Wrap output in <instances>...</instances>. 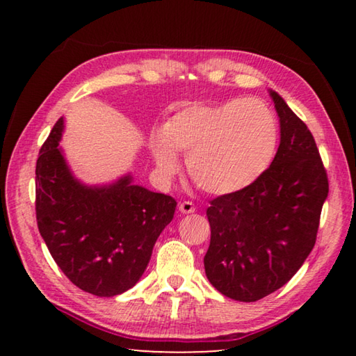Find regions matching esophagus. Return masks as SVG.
Returning <instances> with one entry per match:
<instances>
[{
	"label": "esophagus",
	"mask_w": 356,
	"mask_h": 356,
	"mask_svg": "<svg viewBox=\"0 0 356 356\" xmlns=\"http://www.w3.org/2000/svg\"><path fill=\"white\" fill-rule=\"evenodd\" d=\"M179 210H180V213H193L195 212V204L190 201H184L179 204Z\"/></svg>",
	"instance_id": "34e87169"
}]
</instances>
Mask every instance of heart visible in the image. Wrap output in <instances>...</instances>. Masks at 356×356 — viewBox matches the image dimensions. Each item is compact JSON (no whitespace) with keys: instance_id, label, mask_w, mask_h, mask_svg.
I'll return each instance as SVG.
<instances>
[{"instance_id":"b5f03b06","label":"heart","mask_w":356,"mask_h":356,"mask_svg":"<svg viewBox=\"0 0 356 356\" xmlns=\"http://www.w3.org/2000/svg\"><path fill=\"white\" fill-rule=\"evenodd\" d=\"M280 124L261 99H234L179 110L152 140L156 168L176 171L186 154L191 179L210 195H231L257 182L275 159Z\"/></svg>"}]
</instances>
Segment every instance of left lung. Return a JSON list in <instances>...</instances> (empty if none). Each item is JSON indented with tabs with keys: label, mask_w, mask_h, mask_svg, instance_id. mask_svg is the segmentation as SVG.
<instances>
[{
	"label": "left lung",
	"mask_w": 356,
	"mask_h": 356,
	"mask_svg": "<svg viewBox=\"0 0 356 356\" xmlns=\"http://www.w3.org/2000/svg\"><path fill=\"white\" fill-rule=\"evenodd\" d=\"M280 116L281 141L264 176L210 201L206 275L216 291L237 301H257L278 291L314 248L328 196V177L314 136L270 91Z\"/></svg>",
	"instance_id": "left-lung-1"
}]
</instances>
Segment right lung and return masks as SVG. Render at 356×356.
<instances>
[{
  "mask_svg": "<svg viewBox=\"0 0 356 356\" xmlns=\"http://www.w3.org/2000/svg\"><path fill=\"white\" fill-rule=\"evenodd\" d=\"M58 119L35 163V218L42 238L63 273L81 291L114 297L134 287L154 245L174 218V197L120 177L88 186L74 177L59 147Z\"/></svg>",
  "mask_w": 356,
  "mask_h": 356,
  "instance_id": "right-lung-1",
  "label": "right lung"
}]
</instances>
